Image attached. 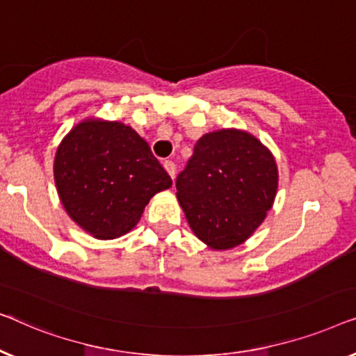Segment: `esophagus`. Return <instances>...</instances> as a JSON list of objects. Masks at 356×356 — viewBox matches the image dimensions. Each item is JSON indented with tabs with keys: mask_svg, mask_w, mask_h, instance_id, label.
I'll use <instances>...</instances> for the list:
<instances>
[{
	"mask_svg": "<svg viewBox=\"0 0 356 356\" xmlns=\"http://www.w3.org/2000/svg\"><path fill=\"white\" fill-rule=\"evenodd\" d=\"M163 166H164V169H166L168 174L171 176L172 180L176 179V164H174L172 161H164Z\"/></svg>",
	"mask_w": 356,
	"mask_h": 356,
	"instance_id": "1",
	"label": "esophagus"
}]
</instances>
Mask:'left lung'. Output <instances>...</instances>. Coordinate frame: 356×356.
Instances as JSON below:
<instances>
[{"label": "left lung", "instance_id": "1", "mask_svg": "<svg viewBox=\"0 0 356 356\" xmlns=\"http://www.w3.org/2000/svg\"><path fill=\"white\" fill-rule=\"evenodd\" d=\"M277 185L273 153L238 129L204 134L176 182L190 229L213 250L250 238L273 208Z\"/></svg>", "mask_w": 356, "mask_h": 356}]
</instances>
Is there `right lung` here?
<instances>
[{
	"label": "right lung",
	"mask_w": 356,
	"mask_h": 356,
	"mask_svg": "<svg viewBox=\"0 0 356 356\" xmlns=\"http://www.w3.org/2000/svg\"><path fill=\"white\" fill-rule=\"evenodd\" d=\"M54 184L69 218L99 240L132 230L172 180L147 140L119 121L87 118L58 145Z\"/></svg>",
	"instance_id": "right-lung-1"
}]
</instances>
